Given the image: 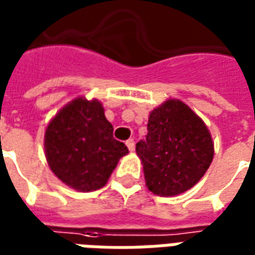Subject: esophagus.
<instances>
[{
  "mask_svg": "<svg viewBox=\"0 0 255 255\" xmlns=\"http://www.w3.org/2000/svg\"><path fill=\"white\" fill-rule=\"evenodd\" d=\"M126 144H127V147L129 151H133V150H135V142H133V139H128L127 142H126Z\"/></svg>",
  "mask_w": 255,
  "mask_h": 255,
  "instance_id": "obj_1",
  "label": "esophagus"
}]
</instances>
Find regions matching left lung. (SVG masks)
I'll use <instances>...</instances> for the list:
<instances>
[{
	"label": "left lung",
	"mask_w": 255,
	"mask_h": 255,
	"mask_svg": "<svg viewBox=\"0 0 255 255\" xmlns=\"http://www.w3.org/2000/svg\"><path fill=\"white\" fill-rule=\"evenodd\" d=\"M146 186L155 195L188 191L213 161L214 143L201 117L180 100H166L150 112L147 135L136 143Z\"/></svg>",
	"instance_id": "1"
}]
</instances>
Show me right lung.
<instances>
[{"label":"right lung","instance_id":"right-lung-1","mask_svg":"<svg viewBox=\"0 0 255 255\" xmlns=\"http://www.w3.org/2000/svg\"><path fill=\"white\" fill-rule=\"evenodd\" d=\"M49 168L76 191L90 192L105 186L128 149L113 138L101 101L78 97L63 106L45 131Z\"/></svg>","mask_w":255,"mask_h":255}]
</instances>
